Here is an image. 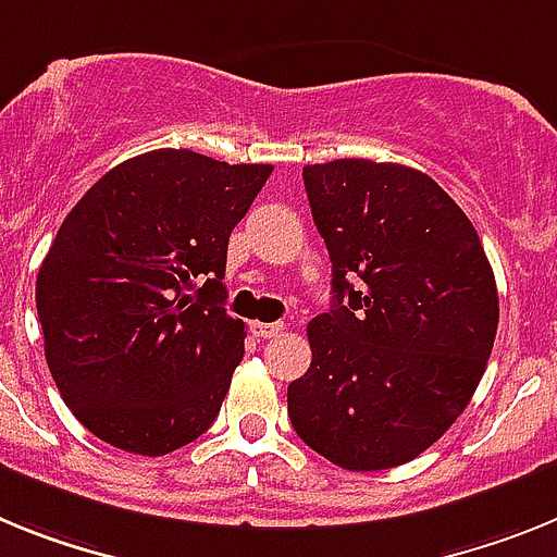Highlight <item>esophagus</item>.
I'll return each mask as SVG.
<instances>
[{
	"label": "esophagus",
	"mask_w": 557,
	"mask_h": 557,
	"mask_svg": "<svg viewBox=\"0 0 557 557\" xmlns=\"http://www.w3.org/2000/svg\"><path fill=\"white\" fill-rule=\"evenodd\" d=\"M283 322H251V333L258 338H274L283 333Z\"/></svg>",
	"instance_id": "34e87169"
}]
</instances>
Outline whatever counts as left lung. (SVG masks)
Returning a JSON list of instances; mask_svg holds the SVG:
<instances>
[{"label":"left lung","mask_w":557,"mask_h":557,"mask_svg":"<svg viewBox=\"0 0 557 557\" xmlns=\"http://www.w3.org/2000/svg\"><path fill=\"white\" fill-rule=\"evenodd\" d=\"M302 178L333 306L308 325L313 359L288 384V418L333 466H404L480 386L499 325L493 269L466 212L414 168L333 159Z\"/></svg>","instance_id":"1"}]
</instances>
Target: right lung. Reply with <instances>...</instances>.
<instances>
[{"instance_id":"1","label":"right lung","mask_w":557,"mask_h":557,"mask_svg":"<svg viewBox=\"0 0 557 557\" xmlns=\"http://www.w3.org/2000/svg\"><path fill=\"white\" fill-rule=\"evenodd\" d=\"M272 171L159 148L72 207L38 269L36 308L52 381L95 437L162 457L219 418L246 336L224 308L226 246Z\"/></svg>"}]
</instances>
